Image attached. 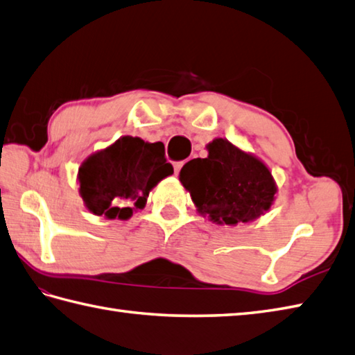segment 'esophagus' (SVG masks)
<instances>
[{
  "instance_id": "1",
  "label": "esophagus",
  "mask_w": 355,
  "mask_h": 355,
  "mask_svg": "<svg viewBox=\"0 0 355 355\" xmlns=\"http://www.w3.org/2000/svg\"><path fill=\"white\" fill-rule=\"evenodd\" d=\"M183 164H184V162H175V163H173V171H175V173L180 172V169L183 168Z\"/></svg>"
}]
</instances>
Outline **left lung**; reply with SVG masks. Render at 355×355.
<instances>
[{"instance_id":"8db88e82","label":"left lung","mask_w":355,"mask_h":355,"mask_svg":"<svg viewBox=\"0 0 355 355\" xmlns=\"http://www.w3.org/2000/svg\"><path fill=\"white\" fill-rule=\"evenodd\" d=\"M207 150V158H193L180 171V182L200 212L229 225L267 212L276 193L267 166L225 139H215Z\"/></svg>"}]
</instances>
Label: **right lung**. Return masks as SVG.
Here are the masks:
<instances>
[{
    "label": "right lung",
    "mask_w": 355,
    "mask_h": 355,
    "mask_svg": "<svg viewBox=\"0 0 355 355\" xmlns=\"http://www.w3.org/2000/svg\"><path fill=\"white\" fill-rule=\"evenodd\" d=\"M171 173L163 143L125 135L82 163L79 191L89 212L128 220L135 209L145 207L149 191Z\"/></svg>",
    "instance_id": "1"
}]
</instances>
